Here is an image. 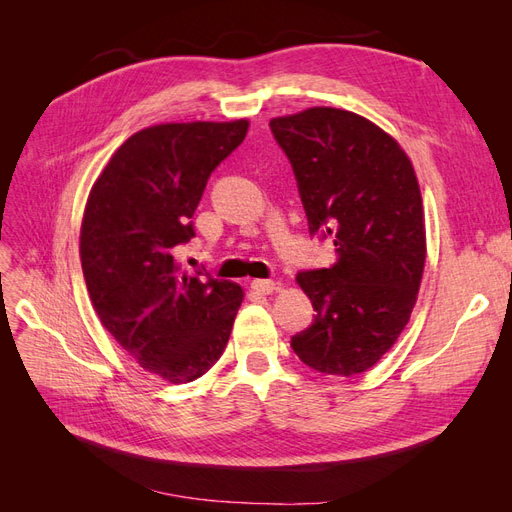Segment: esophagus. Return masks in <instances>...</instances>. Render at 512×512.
<instances>
[{
    "label": "esophagus",
    "instance_id": "obj_1",
    "mask_svg": "<svg viewBox=\"0 0 512 512\" xmlns=\"http://www.w3.org/2000/svg\"><path fill=\"white\" fill-rule=\"evenodd\" d=\"M250 288L258 294H271L275 290V282H271V280H252Z\"/></svg>",
    "mask_w": 512,
    "mask_h": 512
}]
</instances>
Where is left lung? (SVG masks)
<instances>
[{
	"label": "left lung",
	"instance_id": "left-lung-1",
	"mask_svg": "<svg viewBox=\"0 0 512 512\" xmlns=\"http://www.w3.org/2000/svg\"><path fill=\"white\" fill-rule=\"evenodd\" d=\"M292 166L309 235L331 239L329 269L299 271L314 322L290 339L322 374L374 367L410 320L425 267L421 190L408 156L361 115L316 106L271 119Z\"/></svg>",
	"mask_w": 512,
	"mask_h": 512
}]
</instances>
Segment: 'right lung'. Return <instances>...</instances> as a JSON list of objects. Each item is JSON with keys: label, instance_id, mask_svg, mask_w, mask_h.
Wrapping results in <instances>:
<instances>
[{"label": "right lung", "instance_id": "1", "mask_svg": "<svg viewBox=\"0 0 512 512\" xmlns=\"http://www.w3.org/2000/svg\"><path fill=\"white\" fill-rule=\"evenodd\" d=\"M247 126L194 121L136 132L87 200L81 262L96 314L138 365L173 384L220 359L243 301L237 284L181 271L175 250L194 237L207 181Z\"/></svg>", "mask_w": 512, "mask_h": 512}]
</instances>
